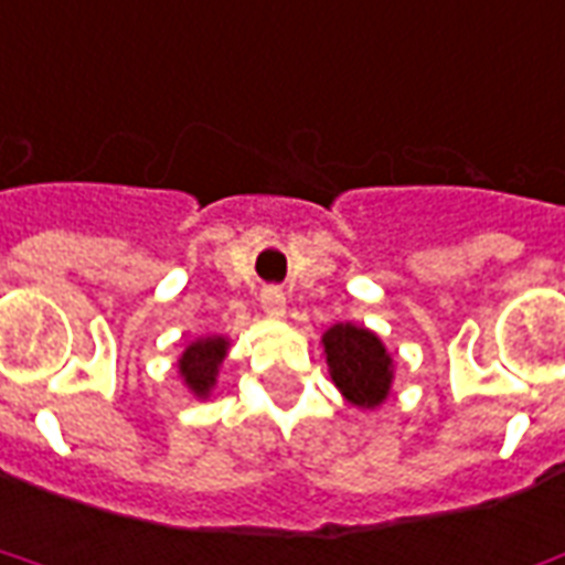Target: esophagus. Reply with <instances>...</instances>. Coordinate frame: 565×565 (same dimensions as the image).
<instances>
[{"mask_svg":"<svg viewBox=\"0 0 565 565\" xmlns=\"http://www.w3.org/2000/svg\"><path fill=\"white\" fill-rule=\"evenodd\" d=\"M263 302V311L271 317V320H281L284 315H287V299H284V294L278 290V287H266L260 296Z\"/></svg>","mask_w":565,"mask_h":565,"instance_id":"34e87169","label":"esophagus"}]
</instances>
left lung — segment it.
I'll return each instance as SVG.
<instances>
[{"label": "left lung", "mask_w": 565, "mask_h": 565, "mask_svg": "<svg viewBox=\"0 0 565 565\" xmlns=\"http://www.w3.org/2000/svg\"><path fill=\"white\" fill-rule=\"evenodd\" d=\"M329 377L353 407L377 411L392 395L395 365L377 332L356 323L329 326L320 338Z\"/></svg>", "instance_id": "1"}]
</instances>
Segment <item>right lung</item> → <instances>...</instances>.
<instances>
[{
	"instance_id": "right-lung-1",
	"label": "right lung",
	"mask_w": 565,
	"mask_h": 565,
	"mask_svg": "<svg viewBox=\"0 0 565 565\" xmlns=\"http://www.w3.org/2000/svg\"><path fill=\"white\" fill-rule=\"evenodd\" d=\"M230 338L227 335H209L198 338L182 350L177 367L179 377L185 383V388L194 395V398L206 401L212 395V388L218 383L221 365L227 359Z\"/></svg>"
}]
</instances>
